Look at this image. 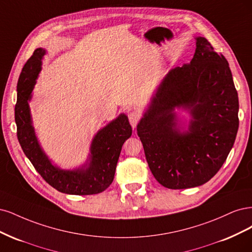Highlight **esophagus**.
<instances>
[{
    "label": "esophagus",
    "mask_w": 252,
    "mask_h": 252,
    "mask_svg": "<svg viewBox=\"0 0 252 252\" xmlns=\"http://www.w3.org/2000/svg\"><path fill=\"white\" fill-rule=\"evenodd\" d=\"M128 120H129V124H131L132 127L135 128L138 125V123L140 121V113L137 112V111H133L128 114Z\"/></svg>",
    "instance_id": "obj_1"
}]
</instances>
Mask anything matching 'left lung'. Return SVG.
Here are the masks:
<instances>
[{
  "mask_svg": "<svg viewBox=\"0 0 252 252\" xmlns=\"http://www.w3.org/2000/svg\"><path fill=\"white\" fill-rule=\"evenodd\" d=\"M194 38L190 63L163 77L137 126L152 174L170 189L196 188L212 179L239 128L238 92L228 62L205 37ZM176 108L190 113L188 131Z\"/></svg>",
  "mask_w": 252,
  "mask_h": 252,
  "instance_id": "obj_1",
  "label": "left lung"
}]
</instances>
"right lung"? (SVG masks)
<instances>
[{"instance_id":"1","label":"right lung","mask_w":252,"mask_h":252,"mask_svg":"<svg viewBox=\"0 0 252 252\" xmlns=\"http://www.w3.org/2000/svg\"><path fill=\"white\" fill-rule=\"evenodd\" d=\"M45 54L43 48L35 49L19 78L18 100L14 109L19 142L37 173L55 189L78 196L99 193L107 189L114 179L121 148L131 137L132 126L127 116L120 114L93 137L86 163L74 169H63L53 164L38 142L29 108Z\"/></svg>"}]
</instances>
